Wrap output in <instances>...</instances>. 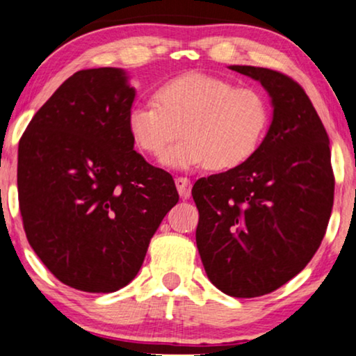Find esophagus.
I'll return each mask as SVG.
<instances>
[{"label": "esophagus", "instance_id": "obj_1", "mask_svg": "<svg viewBox=\"0 0 356 356\" xmlns=\"http://www.w3.org/2000/svg\"><path fill=\"white\" fill-rule=\"evenodd\" d=\"M175 187H177L181 198L191 197V181L187 177H175Z\"/></svg>", "mask_w": 356, "mask_h": 356}]
</instances>
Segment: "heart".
<instances>
[{
  "label": "heart",
  "instance_id": "obj_1",
  "mask_svg": "<svg viewBox=\"0 0 356 356\" xmlns=\"http://www.w3.org/2000/svg\"><path fill=\"white\" fill-rule=\"evenodd\" d=\"M270 123L268 102L252 88L203 73H186L154 91V102L135 104L127 129L141 151L163 154L174 169L207 165L216 172L239 169L257 153Z\"/></svg>",
  "mask_w": 356,
  "mask_h": 356
}]
</instances>
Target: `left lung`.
I'll return each instance as SVG.
<instances>
[{"label":"left lung","instance_id":"1","mask_svg":"<svg viewBox=\"0 0 356 356\" xmlns=\"http://www.w3.org/2000/svg\"><path fill=\"white\" fill-rule=\"evenodd\" d=\"M229 68L262 84L273 117L248 164L195 182V239L218 290L255 298L309 264L329 225L335 181L329 136L305 89L268 68Z\"/></svg>","mask_w":356,"mask_h":356}]
</instances>
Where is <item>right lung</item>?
Instances as JSON below:
<instances>
[{
    "mask_svg": "<svg viewBox=\"0 0 356 356\" xmlns=\"http://www.w3.org/2000/svg\"><path fill=\"white\" fill-rule=\"evenodd\" d=\"M135 88L120 68L81 70L19 141L17 192L31 248L65 285L112 293L134 280L179 202L172 175L134 149Z\"/></svg>",
    "mask_w": 356,
    "mask_h": 356,
    "instance_id": "right-lung-1",
    "label": "right lung"
}]
</instances>
